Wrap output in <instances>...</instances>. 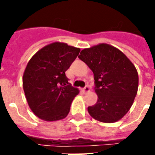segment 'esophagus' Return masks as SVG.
I'll list each match as a JSON object with an SVG mask.
<instances>
[{
    "instance_id": "34e87169",
    "label": "esophagus",
    "mask_w": 155,
    "mask_h": 155,
    "mask_svg": "<svg viewBox=\"0 0 155 155\" xmlns=\"http://www.w3.org/2000/svg\"><path fill=\"white\" fill-rule=\"evenodd\" d=\"M82 91L84 93H87V92H89L90 91V87L89 86H85V87L82 89Z\"/></svg>"
}]
</instances>
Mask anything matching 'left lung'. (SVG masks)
<instances>
[{"label":"left lung","mask_w":155,"mask_h":155,"mask_svg":"<svg viewBox=\"0 0 155 155\" xmlns=\"http://www.w3.org/2000/svg\"><path fill=\"white\" fill-rule=\"evenodd\" d=\"M78 58L92 71L96 104L87 107L90 116L102 123H115L127 113L138 89L135 66L117 48L100 43L84 49Z\"/></svg>","instance_id":"obj_1"}]
</instances>
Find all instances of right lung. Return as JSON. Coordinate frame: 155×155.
<instances>
[{
	"mask_svg": "<svg viewBox=\"0 0 155 155\" xmlns=\"http://www.w3.org/2000/svg\"><path fill=\"white\" fill-rule=\"evenodd\" d=\"M80 49L61 42L42 47L30 59L23 74V89L28 106L45 121L68 116L78 88L68 83L65 74Z\"/></svg>",
	"mask_w": 155,
	"mask_h": 155,
	"instance_id": "obj_1",
	"label": "right lung"
}]
</instances>
